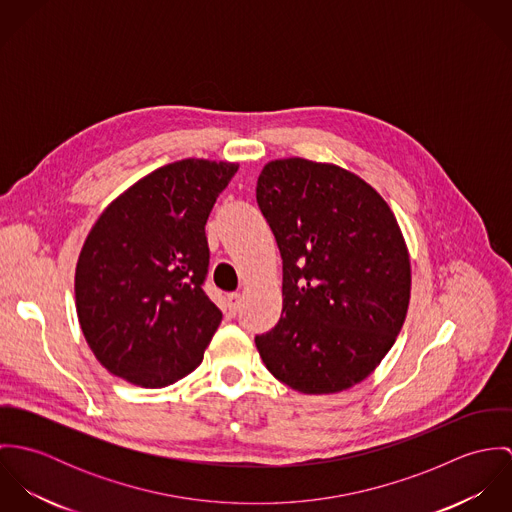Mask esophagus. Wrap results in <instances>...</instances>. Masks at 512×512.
Wrapping results in <instances>:
<instances>
[{
  "instance_id": "1",
  "label": "esophagus",
  "mask_w": 512,
  "mask_h": 512,
  "mask_svg": "<svg viewBox=\"0 0 512 512\" xmlns=\"http://www.w3.org/2000/svg\"><path fill=\"white\" fill-rule=\"evenodd\" d=\"M240 303H242L240 293H228V295H226V311H228L230 317H234V315L238 313Z\"/></svg>"
}]
</instances>
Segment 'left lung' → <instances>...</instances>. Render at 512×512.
Here are the masks:
<instances>
[{
    "label": "left lung",
    "mask_w": 512,
    "mask_h": 512,
    "mask_svg": "<svg viewBox=\"0 0 512 512\" xmlns=\"http://www.w3.org/2000/svg\"><path fill=\"white\" fill-rule=\"evenodd\" d=\"M256 201L284 260V309L256 337L266 368L301 394H335L392 349L410 303L398 220L365 179L301 157L264 165Z\"/></svg>",
    "instance_id": "8db88e82"
}]
</instances>
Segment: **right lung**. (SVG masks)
I'll return each mask as SVG.
<instances>
[{"label": "right lung", "mask_w": 512, "mask_h": 512, "mask_svg": "<svg viewBox=\"0 0 512 512\" xmlns=\"http://www.w3.org/2000/svg\"><path fill=\"white\" fill-rule=\"evenodd\" d=\"M238 163L181 159L151 171L92 224L74 272L84 339L108 372L163 388L201 365L222 313L203 290L205 224Z\"/></svg>", "instance_id": "1"}]
</instances>
